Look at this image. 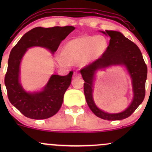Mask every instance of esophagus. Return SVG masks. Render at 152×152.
I'll return each mask as SVG.
<instances>
[{"instance_id": "esophagus-1", "label": "esophagus", "mask_w": 152, "mask_h": 152, "mask_svg": "<svg viewBox=\"0 0 152 152\" xmlns=\"http://www.w3.org/2000/svg\"><path fill=\"white\" fill-rule=\"evenodd\" d=\"M74 78H81V75L78 73H74Z\"/></svg>"}]
</instances>
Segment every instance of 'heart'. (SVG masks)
Here are the masks:
<instances>
[{"label":"heart","mask_w":152,"mask_h":152,"mask_svg":"<svg viewBox=\"0 0 152 152\" xmlns=\"http://www.w3.org/2000/svg\"><path fill=\"white\" fill-rule=\"evenodd\" d=\"M108 48L109 41L104 36H81L68 41L55 60L61 67H69L71 63L78 62L86 66L102 57Z\"/></svg>","instance_id":"1"}]
</instances>
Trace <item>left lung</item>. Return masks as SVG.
<instances>
[{
    "label": "left lung",
    "instance_id": "left-lung-1",
    "mask_svg": "<svg viewBox=\"0 0 152 152\" xmlns=\"http://www.w3.org/2000/svg\"><path fill=\"white\" fill-rule=\"evenodd\" d=\"M110 37L109 48L100 58L81 70L84 94L88 107L98 117L108 121L124 119L131 116L142 104L145 96V83L147 77V67L141 50L137 45L116 31H101ZM113 65H124L132 79L133 99L124 111L116 114L105 113L97 107L93 98V82L95 73L100 69Z\"/></svg>",
    "mask_w": 152,
    "mask_h": 152
}]
</instances>
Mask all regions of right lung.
Returning <instances> with one entry per match:
<instances>
[{
	"mask_svg": "<svg viewBox=\"0 0 152 152\" xmlns=\"http://www.w3.org/2000/svg\"><path fill=\"white\" fill-rule=\"evenodd\" d=\"M74 26L36 27L27 32L12 48L5 76L8 99L24 116L33 119H46L55 115L62 105L66 91L70 86L73 71L66 76L53 74L40 91L28 92L20 82V65L28 48L38 46L53 54Z\"/></svg>",
	"mask_w": 152,
	"mask_h": 152,
	"instance_id": "add662e5",
	"label": "right lung"
}]
</instances>
